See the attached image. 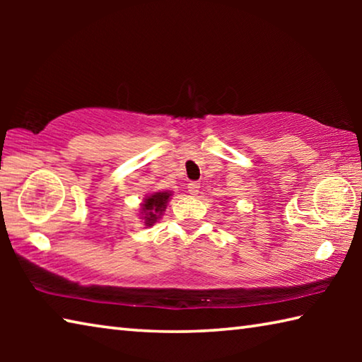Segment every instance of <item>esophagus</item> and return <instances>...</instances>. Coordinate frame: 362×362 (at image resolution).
I'll list each match as a JSON object with an SVG mask.
<instances>
[{
    "label": "esophagus",
    "mask_w": 362,
    "mask_h": 362,
    "mask_svg": "<svg viewBox=\"0 0 362 362\" xmlns=\"http://www.w3.org/2000/svg\"><path fill=\"white\" fill-rule=\"evenodd\" d=\"M188 192L192 194H198L199 193V183L198 182H189L188 183Z\"/></svg>",
    "instance_id": "34e87169"
}]
</instances>
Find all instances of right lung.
I'll return each mask as SVG.
<instances>
[{"instance_id":"right-lung-1","label":"right lung","mask_w":362,"mask_h":362,"mask_svg":"<svg viewBox=\"0 0 362 362\" xmlns=\"http://www.w3.org/2000/svg\"><path fill=\"white\" fill-rule=\"evenodd\" d=\"M169 198L170 192H156L146 196L142 204V216L145 220V226H153L159 218H161Z\"/></svg>"}]
</instances>
